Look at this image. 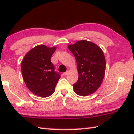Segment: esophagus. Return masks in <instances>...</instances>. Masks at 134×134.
I'll return each instance as SVG.
<instances>
[{"mask_svg":"<svg viewBox=\"0 0 134 134\" xmlns=\"http://www.w3.org/2000/svg\"><path fill=\"white\" fill-rule=\"evenodd\" d=\"M68 74H69V71H65V72H63V75H64V76H65V75H67Z\"/></svg>","mask_w":134,"mask_h":134,"instance_id":"obj_1","label":"esophagus"}]
</instances>
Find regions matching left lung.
Here are the masks:
<instances>
[{
    "instance_id": "obj_1",
    "label": "left lung",
    "mask_w": 134,
    "mask_h": 134,
    "mask_svg": "<svg viewBox=\"0 0 134 134\" xmlns=\"http://www.w3.org/2000/svg\"><path fill=\"white\" fill-rule=\"evenodd\" d=\"M74 55L79 79L73 84L74 92L81 96L92 94L103 82L105 71V59L103 51L96 44L78 41L68 46Z\"/></svg>"
}]
</instances>
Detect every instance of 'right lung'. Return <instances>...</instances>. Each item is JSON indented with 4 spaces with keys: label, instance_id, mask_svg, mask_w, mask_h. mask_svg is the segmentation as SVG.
Segmentation results:
<instances>
[{
    "label": "right lung",
    "instance_id": "add662e5",
    "mask_svg": "<svg viewBox=\"0 0 134 134\" xmlns=\"http://www.w3.org/2000/svg\"><path fill=\"white\" fill-rule=\"evenodd\" d=\"M56 50L38 45L27 53L21 62L23 79L27 88L40 97L50 96L60 78L51 62V57Z\"/></svg>",
    "mask_w": 134,
    "mask_h": 134
}]
</instances>
